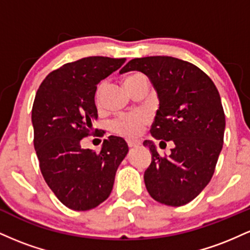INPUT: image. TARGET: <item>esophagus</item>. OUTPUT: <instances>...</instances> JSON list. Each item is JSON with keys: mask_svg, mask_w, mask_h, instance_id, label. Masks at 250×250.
Listing matches in <instances>:
<instances>
[{"mask_svg": "<svg viewBox=\"0 0 250 250\" xmlns=\"http://www.w3.org/2000/svg\"><path fill=\"white\" fill-rule=\"evenodd\" d=\"M127 143H128V146H129V147H130V148L139 147V146L141 145V143H140V141H137V140H128Z\"/></svg>", "mask_w": 250, "mask_h": 250, "instance_id": "1", "label": "esophagus"}]
</instances>
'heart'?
Here are the masks:
<instances>
[{
  "instance_id": "obj_1",
  "label": "heart",
  "mask_w": 250,
  "mask_h": 250,
  "mask_svg": "<svg viewBox=\"0 0 250 250\" xmlns=\"http://www.w3.org/2000/svg\"><path fill=\"white\" fill-rule=\"evenodd\" d=\"M145 77L141 74H134V75L128 76L125 79V84L128 85L129 83L136 81V80L142 79ZM103 88H104V82H101L99 85H97L96 93H95V103L97 105L101 104L102 100V93ZM146 123L145 116L141 115V114H125V115H121L116 117L115 120L110 122V129L114 131V133L123 135V136L133 137L136 136L137 134H140V131L142 130L143 125Z\"/></svg>"
}]
</instances>
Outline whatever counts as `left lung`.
Listing matches in <instances>:
<instances>
[{"instance_id":"8db88e82","label":"left lung","mask_w":250,"mask_h":250,"mask_svg":"<svg viewBox=\"0 0 250 250\" xmlns=\"http://www.w3.org/2000/svg\"><path fill=\"white\" fill-rule=\"evenodd\" d=\"M130 70L146 74L157 91L151 135L162 140L160 147L174 143L170 155L161 156L153 142H143L151 153L146 188L163 205H187L211 180L223 146L226 117L219 90L205 71L175 57L133 59L120 73Z\"/></svg>"}]
</instances>
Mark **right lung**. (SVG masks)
Wrapping results in <instances>:
<instances>
[{
    "label": "right lung",
    "instance_id": "obj_1",
    "mask_svg": "<svg viewBox=\"0 0 250 250\" xmlns=\"http://www.w3.org/2000/svg\"><path fill=\"white\" fill-rule=\"evenodd\" d=\"M125 62L84 57L51 71L37 89L31 121L40 169L57 199L73 210H89L108 199L128 153V145L117 136L104 140L100 153L81 147L83 137L97 131V83Z\"/></svg>",
    "mask_w": 250,
    "mask_h": 250
}]
</instances>
